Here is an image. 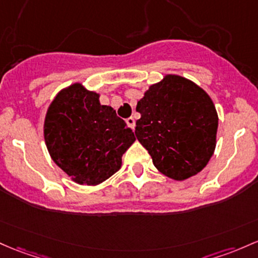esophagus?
<instances>
[{
  "mask_svg": "<svg viewBox=\"0 0 258 258\" xmlns=\"http://www.w3.org/2000/svg\"><path fill=\"white\" fill-rule=\"evenodd\" d=\"M126 122H127V124H128L130 127H131L132 130H135V126H136V121H135V118L134 117H128L126 120Z\"/></svg>",
  "mask_w": 258,
  "mask_h": 258,
  "instance_id": "obj_1",
  "label": "esophagus"
}]
</instances>
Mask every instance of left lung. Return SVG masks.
Returning <instances> with one entry per match:
<instances>
[{
  "label": "left lung",
  "mask_w": 258,
  "mask_h": 258,
  "mask_svg": "<svg viewBox=\"0 0 258 258\" xmlns=\"http://www.w3.org/2000/svg\"><path fill=\"white\" fill-rule=\"evenodd\" d=\"M136 137L160 172L185 180L202 170L216 148L218 115L213 101L194 82L166 76L136 107Z\"/></svg>",
  "instance_id": "1"
}]
</instances>
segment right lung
<instances>
[{
    "label": "right lung",
    "mask_w": 258,
    "mask_h": 258,
    "mask_svg": "<svg viewBox=\"0 0 258 258\" xmlns=\"http://www.w3.org/2000/svg\"><path fill=\"white\" fill-rule=\"evenodd\" d=\"M47 151L56 165L78 183L98 185L121 168L135 135L99 94L73 84L51 103L44 123Z\"/></svg>",
    "instance_id": "1"
}]
</instances>
